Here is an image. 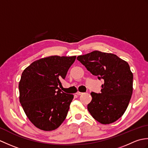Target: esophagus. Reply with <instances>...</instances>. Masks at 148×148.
<instances>
[{
  "label": "esophagus",
  "instance_id": "esophagus-1",
  "mask_svg": "<svg viewBox=\"0 0 148 148\" xmlns=\"http://www.w3.org/2000/svg\"><path fill=\"white\" fill-rule=\"evenodd\" d=\"M76 94H77V95H81V94H83V93H82V92H79V91H77V92L76 93Z\"/></svg>",
  "mask_w": 148,
  "mask_h": 148
}]
</instances>
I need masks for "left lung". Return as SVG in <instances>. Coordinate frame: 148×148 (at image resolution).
Listing matches in <instances>:
<instances>
[{
	"label": "left lung",
	"instance_id": "1",
	"mask_svg": "<svg viewBox=\"0 0 148 148\" xmlns=\"http://www.w3.org/2000/svg\"><path fill=\"white\" fill-rule=\"evenodd\" d=\"M99 79H103L101 93H91L88 110L103 125L114 123L124 114L133 92V74L128 63L112 53L94 51L77 58Z\"/></svg>",
	"mask_w": 148,
	"mask_h": 148
}]
</instances>
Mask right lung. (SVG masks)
I'll return each instance as SVG.
<instances>
[{
  "label": "right lung",
  "instance_id": "right-lung-1",
  "mask_svg": "<svg viewBox=\"0 0 148 148\" xmlns=\"http://www.w3.org/2000/svg\"><path fill=\"white\" fill-rule=\"evenodd\" d=\"M76 56H50L32 62L22 72L19 82L20 102L32 123L44 131L60 126L74 98L63 92L61 81Z\"/></svg>",
  "mask_w": 148,
  "mask_h": 148
}]
</instances>
